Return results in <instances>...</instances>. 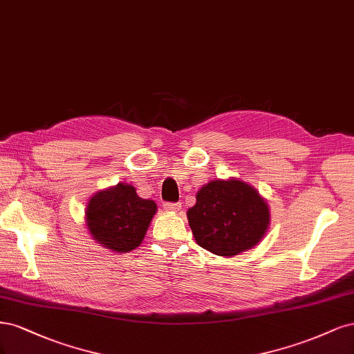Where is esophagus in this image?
<instances>
[{"mask_svg": "<svg viewBox=\"0 0 354 354\" xmlns=\"http://www.w3.org/2000/svg\"><path fill=\"white\" fill-rule=\"evenodd\" d=\"M180 207H182V204L179 201L178 203H172V201L165 203V209L169 212H178V210H180Z\"/></svg>", "mask_w": 354, "mask_h": 354, "instance_id": "obj_1", "label": "esophagus"}]
</instances>
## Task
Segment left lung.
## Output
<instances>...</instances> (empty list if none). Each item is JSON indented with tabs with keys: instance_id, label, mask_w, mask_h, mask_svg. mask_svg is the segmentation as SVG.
Masks as SVG:
<instances>
[{
	"instance_id": "obj_1",
	"label": "left lung",
	"mask_w": 354,
	"mask_h": 354,
	"mask_svg": "<svg viewBox=\"0 0 354 354\" xmlns=\"http://www.w3.org/2000/svg\"><path fill=\"white\" fill-rule=\"evenodd\" d=\"M200 247L219 256H235L254 247L269 226V207L243 180H212L187 212Z\"/></svg>"
}]
</instances>
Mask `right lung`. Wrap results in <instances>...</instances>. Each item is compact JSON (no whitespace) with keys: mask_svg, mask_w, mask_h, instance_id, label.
I'll return each mask as SVG.
<instances>
[{"mask_svg":"<svg viewBox=\"0 0 354 354\" xmlns=\"http://www.w3.org/2000/svg\"><path fill=\"white\" fill-rule=\"evenodd\" d=\"M157 206L136 196L132 185L119 184L91 198L86 223L95 241L116 253H128L145 236Z\"/></svg>","mask_w":354,"mask_h":354,"instance_id":"obj_1","label":"right lung"}]
</instances>
